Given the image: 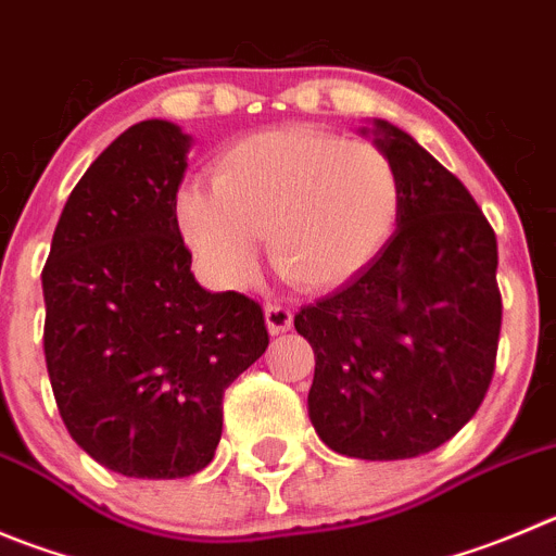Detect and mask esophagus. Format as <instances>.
Wrapping results in <instances>:
<instances>
[{
  "instance_id": "34e87169",
  "label": "esophagus",
  "mask_w": 556,
  "mask_h": 556,
  "mask_svg": "<svg viewBox=\"0 0 556 556\" xmlns=\"http://www.w3.org/2000/svg\"><path fill=\"white\" fill-rule=\"evenodd\" d=\"M266 326L271 334H282L293 326V313L285 304H266Z\"/></svg>"
}]
</instances>
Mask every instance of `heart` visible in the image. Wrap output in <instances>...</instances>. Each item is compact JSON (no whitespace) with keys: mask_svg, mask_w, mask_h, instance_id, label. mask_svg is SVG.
<instances>
[{"mask_svg":"<svg viewBox=\"0 0 556 556\" xmlns=\"http://www.w3.org/2000/svg\"><path fill=\"white\" fill-rule=\"evenodd\" d=\"M401 214V178L370 142H342L307 126L249 134L214 164V189L180 186L184 241L225 288L257 268V238L295 288L354 279L389 241Z\"/></svg>","mask_w":556,"mask_h":556,"instance_id":"1","label":"heart"}]
</instances>
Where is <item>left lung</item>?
Masks as SVG:
<instances>
[{"label": "left lung", "instance_id": "1", "mask_svg": "<svg viewBox=\"0 0 556 556\" xmlns=\"http://www.w3.org/2000/svg\"><path fill=\"white\" fill-rule=\"evenodd\" d=\"M392 159L401 214L354 279L293 318L313 345L309 422L334 453L417 458L450 442L494 376L496 236L466 186L412 134L359 128Z\"/></svg>", "mask_w": 556, "mask_h": 556}]
</instances>
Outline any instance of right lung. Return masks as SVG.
Segmentation results:
<instances>
[{
  "mask_svg": "<svg viewBox=\"0 0 556 556\" xmlns=\"http://www.w3.org/2000/svg\"><path fill=\"white\" fill-rule=\"evenodd\" d=\"M191 137L142 121L67 197L43 268V351L67 433L106 469L175 480L205 469L225 389L261 359V304L191 274L175 197Z\"/></svg>",
  "mask_w": 556,
  "mask_h": 556,
  "instance_id": "right-lung-1",
  "label": "right lung"
}]
</instances>
